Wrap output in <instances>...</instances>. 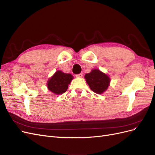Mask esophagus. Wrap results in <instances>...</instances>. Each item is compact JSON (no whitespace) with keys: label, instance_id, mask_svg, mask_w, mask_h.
Segmentation results:
<instances>
[{"label":"esophagus","instance_id":"obj_1","mask_svg":"<svg viewBox=\"0 0 155 155\" xmlns=\"http://www.w3.org/2000/svg\"><path fill=\"white\" fill-rule=\"evenodd\" d=\"M76 78H82L83 77V74H77L76 76Z\"/></svg>","mask_w":155,"mask_h":155}]
</instances>
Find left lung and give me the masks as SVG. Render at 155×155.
<instances>
[{
	"mask_svg": "<svg viewBox=\"0 0 155 155\" xmlns=\"http://www.w3.org/2000/svg\"><path fill=\"white\" fill-rule=\"evenodd\" d=\"M85 78L91 90L98 94L105 92L110 85L109 76L99 69H92L90 73L85 74Z\"/></svg>",
	"mask_w": 155,
	"mask_h": 155,
	"instance_id": "8db88e82",
	"label": "left lung"
}]
</instances>
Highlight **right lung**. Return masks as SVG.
Listing matches in <instances>:
<instances>
[{"mask_svg":"<svg viewBox=\"0 0 155 155\" xmlns=\"http://www.w3.org/2000/svg\"><path fill=\"white\" fill-rule=\"evenodd\" d=\"M74 79L72 74L57 70L47 81L48 89L56 95L62 94L68 89V85Z\"/></svg>","mask_w":155,"mask_h":155,"instance_id":"right-lung-1","label":"right lung"}]
</instances>
